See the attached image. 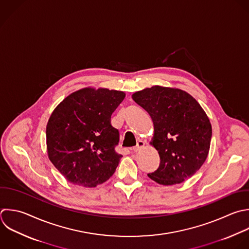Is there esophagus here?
Masks as SVG:
<instances>
[{
  "label": "esophagus",
  "instance_id": "1",
  "mask_svg": "<svg viewBox=\"0 0 249 249\" xmlns=\"http://www.w3.org/2000/svg\"><path fill=\"white\" fill-rule=\"evenodd\" d=\"M145 146V143H144V141H142V140H140V141H138L137 142V145L135 146V147H133L131 150L133 151V152H138L139 150H141L143 147Z\"/></svg>",
  "mask_w": 249,
  "mask_h": 249
}]
</instances>
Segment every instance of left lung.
Listing matches in <instances>:
<instances>
[{
	"instance_id": "1",
	"label": "left lung",
	"mask_w": 249,
	"mask_h": 249,
	"mask_svg": "<svg viewBox=\"0 0 249 249\" xmlns=\"http://www.w3.org/2000/svg\"><path fill=\"white\" fill-rule=\"evenodd\" d=\"M132 99L154 124L151 144L159 152V168L148 176L161 185H174L192 177L205 161L211 141L210 122L189 93L159 86L145 89Z\"/></svg>"
}]
</instances>
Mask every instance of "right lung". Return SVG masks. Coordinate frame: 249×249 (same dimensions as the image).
I'll return each instance as SVG.
<instances>
[{"mask_svg":"<svg viewBox=\"0 0 249 249\" xmlns=\"http://www.w3.org/2000/svg\"><path fill=\"white\" fill-rule=\"evenodd\" d=\"M123 91L84 89L67 96L47 125L51 161L71 183L96 187L116 171L119 130L111 116L124 99Z\"/></svg>","mask_w":249,"mask_h":249,"instance_id":"obj_1","label":"right lung"}]
</instances>
